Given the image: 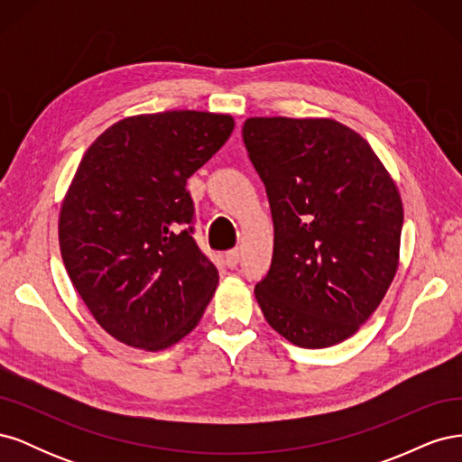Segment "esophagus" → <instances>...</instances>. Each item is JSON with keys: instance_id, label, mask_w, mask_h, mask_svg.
I'll list each match as a JSON object with an SVG mask.
<instances>
[{"instance_id": "34e87169", "label": "esophagus", "mask_w": 462, "mask_h": 462, "mask_svg": "<svg viewBox=\"0 0 462 462\" xmlns=\"http://www.w3.org/2000/svg\"><path fill=\"white\" fill-rule=\"evenodd\" d=\"M241 260V254H239V248H233L229 250V253H226V265L227 268H236V263H239Z\"/></svg>"}]
</instances>
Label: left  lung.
Listing matches in <instances>:
<instances>
[{"instance_id": "8db88e82", "label": "left lung", "mask_w": 462, "mask_h": 462, "mask_svg": "<svg viewBox=\"0 0 462 462\" xmlns=\"http://www.w3.org/2000/svg\"><path fill=\"white\" fill-rule=\"evenodd\" d=\"M248 158L273 219L270 272L254 287L268 324L302 348L351 337L399 268L402 202L370 144L333 119L250 117Z\"/></svg>"}]
</instances>
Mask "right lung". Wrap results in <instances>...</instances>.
<instances>
[{"instance_id": "obj_1", "label": "right lung", "mask_w": 462, "mask_h": 462, "mask_svg": "<svg viewBox=\"0 0 462 462\" xmlns=\"http://www.w3.org/2000/svg\"><path fill=\"white\" fill-rule=\"evenodd\" d=\"M227 114L163 111L117 121L82 156L60 212L65 270L117 341L162 351L189 335L219 273L192 236L187 179L227 143Z\"/></svg>"}]
</instances>
